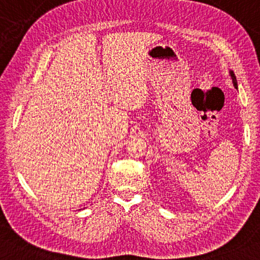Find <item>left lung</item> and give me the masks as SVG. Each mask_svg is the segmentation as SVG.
I'll list each match as a JSON object with an SVG mask.
<instances>
[{"mask_svg":"<svg viewBox=\"0 0 260 260\" xmlns=\"http://www.w3.org/2000/svg\"><path fill=\"white\" fill-rule=\"evenodd\" d=\"M230 76H231L232 83H233V86H235V88H236V89H238V83H237L236 75H235V73H233V71H231V69H230Z\"/></svg>","mask_w":260,"mask_h":260,"instance_id":"obj_1","label":"left lung"}]
</instances>
